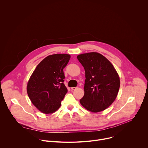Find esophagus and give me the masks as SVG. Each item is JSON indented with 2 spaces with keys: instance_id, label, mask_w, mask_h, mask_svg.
I'll list each match as a JSON object with an SVG mask.
<instances>
[{
  "instance_id": "esophagus-1",
  "label": "esophagus",
  "mask_w": 148,
  "mask_h": 148,
  "mask_svg": "<svg viewBox=\"0 0 148 148\" xmlns=\"http://www.w3.org/2000/svg\"><path fill=\"white\" fill-rule=\"evenodd\" d=\"M71 90H75L77 89V87H71Z\"/></svg>"
}]
</instances>
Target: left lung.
<instances>
[{"label": "left lung", "mask_w": 148, "mask_h": 148, "mask_svg": "<svg viewBox=\"0 0 148 148\" xmlns=\"http://www.w3.org/2000/svg\"><path fill=\"white\" fill-rule=\"evenodd\" d=\"M77 58L86 72L84 95L80 103L92 112L105 110L117 97L120 87L118 73L111 62L98 53L81 54Z\"/></svg>", "instance_id": "left-lung-1"}]
</instances>
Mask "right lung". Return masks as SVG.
<instances>
[{
  "instance_id": "right-lung-1",
  "label": "right lung",
  "mask_w": 148,
  "mask_h": 148,
  "mask_svg": "<svg viewBox=\"0 0 148 148\" xmlns=\"http://www.w3.org/2000/svg\"><path fill=\"white\" fill-rule=\"evenodd\" d=\"M70 57L67 54L50 55L39 63L30 76L27 92L32 103L41 112L52 114L60 107L68 91L63 83V69Z\"/></svg>"
}]
</instances>
